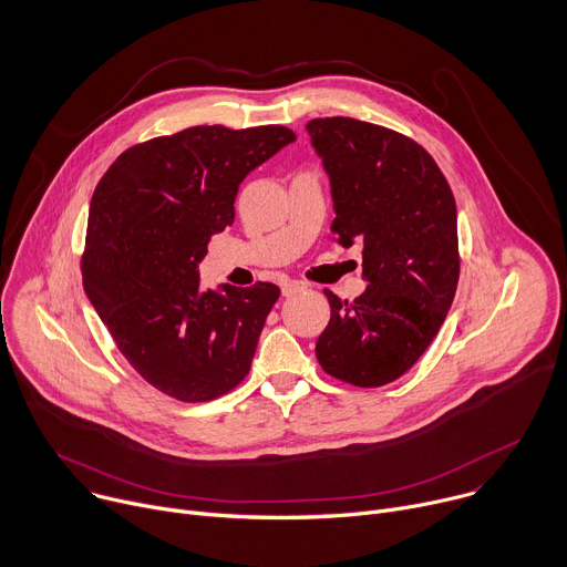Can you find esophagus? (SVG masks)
Here are the masks:
<instances>
[{
  "mask_svg": "<svg viewBox=\"0 0 567 567\" xmlns=\"http://www.w3.org/2000/svg\"><path fill=\"white\" fill-rule=\"evenodd\" d=\"M305 289H307V285L302 280H289V282L282 285V296H293V293L305 291Z\"/></svg>",
  "mask_w": 567,
  "mask_h": 567,
  "instance_id": "1",
  "label": "esophagus"
}]
</instances>
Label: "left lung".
Segmentation results:
<instances>
[{"label": "left lung", "instance_id": "1", "mask_svg": "<svg viewBox=\"0 0 567 567\" xmlns=\"http://www.w3.org/2000/svg\"><path fill=\"white\" fill-rule=\"evenodd\" d=\"M307 134L330 177L337 241H363L368 280L352 302L326 289L332 318L316 359L346 383L385 385L415 365L451 309L455 199L433 156L399 132L334 116L309 121Z\"/></svg>", "mask_w": 567, "mask_h": 567}]
</instances>
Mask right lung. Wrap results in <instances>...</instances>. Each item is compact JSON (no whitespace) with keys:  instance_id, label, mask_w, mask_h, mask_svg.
I'll return each instance as SVG.
<instances>
[{"instance_id":"obj_1","label":"right lung","mask_w":567,"mask_h":567,"mask_svg":"<svg viewBox=\"0 0 567 567\" xmlns=\"http://www.w3.org/2000/svg\"><path fill=\"white\" fill-rule=\"evenodd\" d=\"M296 141L282 125H197L125 150L99 182L85 293L130 365L179 401H210L251 370L271 282L204 289L208 241L235 219L245 177Z\"/></svg>"}]
</instances>
